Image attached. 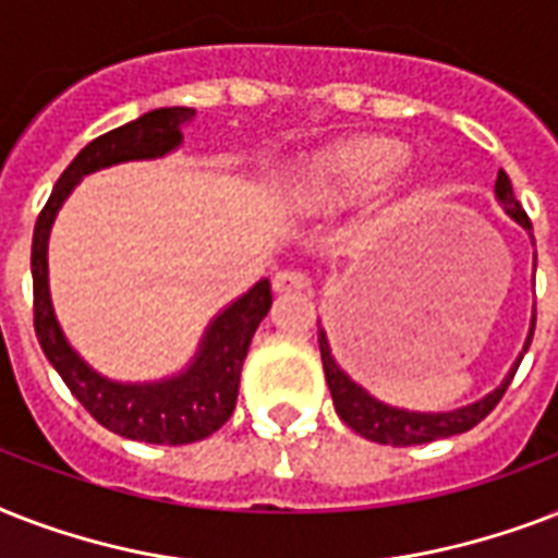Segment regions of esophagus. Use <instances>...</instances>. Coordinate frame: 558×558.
Instances as JSON below:
<instances>
[{
    "label": "esophagus",
    "mask_w": 558,
    "mask_h": 558,
    "mask_svg": "<svg viewBox=\"0 0 558 558\" xmlns=\"http://www.w3.org/2000/svg\"><path fill=\"white\" fill-rule=\"evenodd\" d=\"M275 292H301V289L310 287V278H306L301 269H280L271 280Z\"/></svg>",
    "instance_id": "1"
}]
</instances>
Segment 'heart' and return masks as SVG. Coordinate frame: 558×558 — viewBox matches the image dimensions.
<instances>
[{"mask_svg": "<svg viewBox=\"0 0 558 558\" xmlns=\"http://www.w3.org/2000/svg\"><path fill=\"white\" fill-rule=\"evenodd\" d=\"M402 165V147L385 138H371V142L353 144L350 150L336 156L330 165V173L348 187H371L390 177Z\"/></svg>", "mask_w": 558, "mask_h": 558, "instance_id": "obj_1", "label": "heart"}]
</instances>
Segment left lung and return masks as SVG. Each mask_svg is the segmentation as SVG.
<instances>
[{
  "label": "left lung",
  "mask_w": 558,
  "mask_h": 558,
  "mask_svg": "<svg viewBox=\"0 0 558 558\" xmlns=\"http://www.w3.org/2000/svg\"><path fill=\"white\" fill-rule=\"evenodd\" d=\"M495 193H498V199L507 208L515 222L533 231V222H530L527 210L521 208L519 199H515V193H512L510 177L507 173H498V182H495ZM533 327H536V318H533ZM533 327H530L527 344H524V353H527L530 341H533ZM318 348H322V362H324V376H327V385H330L332 393V405H336V414L344 420V423L353 428L356 434L367 437L373 442H385V446H416V442H432L440 440V437H454V434H463L469 428H475L481 420L493 414V408L501 402V397L510 388L512 376L519 371L521 356L515 362V367L510 371V376L504 379L501 388H495L489 397H484L475 405L458 408V411H449V414H416V411H399V408L381 405L376 399L362 390L356 381H350L344 376L336 362L330 356V344H327V336L324 330H318Z\"/></svg>",
  "instance_id": "left-lung-1"
}]
</instances>
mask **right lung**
I'll return each instance as SVG.
<instances>
[{"label": "right lung", "instance_id": "add662e5", "mask_svg": "<svg viewBox=\"0 0 558 558\" xmlns=\"http://www.w3.org/2000/svg\"><path fill=\"white\" fill-rule=\"evenodd\" d=\"M191 118L193 109L187 107L153 109L147 116L135 118L118 130H109L86 144L63 170V177L57 179L54 191L39 210L34 243H31L34 330H37L43 353L63 376L65 388L72 390L74 399L104 428L130 440L156 442V446H185V442L205 440L234 414L245 353H248L257 324L266 318L271 306L269 280H260L257 287L248 289L236 304L228 306L226 313L210 324L199 356L191 371L182 373L179 379L159 381V385H118L89 371L65 344L51 313V298H48L46 245L57 208L81 182V177L118 165V161L165 156L182 142V124Z\"/></svg>", "mask_w": 558, "mask_h": 558}]
</instances>
